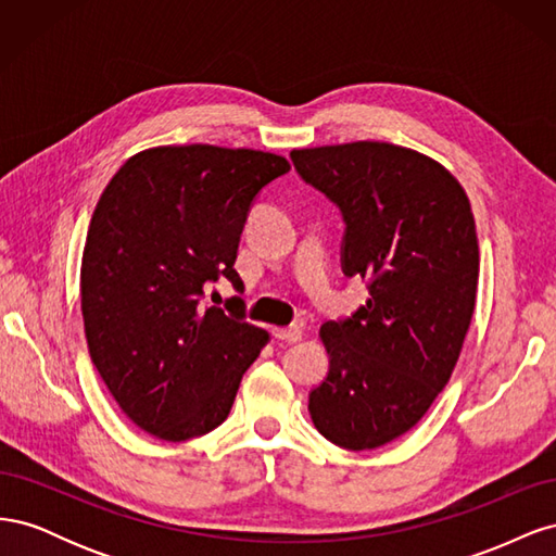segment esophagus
Instances as JSON below:
<instances>
[{
    "label": "esophagus",
    "mask_w": 556,
    "mask_h": 556,
    "mask_svg": "<svg viewBox=\"0 0 556 556\" xmlns=\"http://www.w3.org/2000/svg\"><path fill=\"white\" fill-rule=\"evenodd\" d=\"M274 336L278 341H288V343H296L301 341V336H304V331H301L299 325H292V327H280V329H274Z\"/></svg>",
    "instance_id": "esophagus-1"
}]
</instances>
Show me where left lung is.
<instances>
[{"mask_svg":"<svg viewBox=\"0 0 556 556\" xmlns=\"http://www.w3.org/2000/svg\"><path fill=\"white\" fill-rule=\"evenodd\" d=\"M343 213V274L366 280L352 317L319 329L329 374L308 396L315 429L345 450L410 431L447 384L478 292L470 201L417 150L355 141L290 153Z\"/></svg>","mask_w":556,"mask_h":556,"instance_id":"left-lung-1","label":"left lung"}]
</instances>
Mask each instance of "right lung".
Wrapping results in <instances>:
<instances>
[{
  "mask_svg": "<svg viewBox=\"0 0 556 556\" xmlns=\"http://www.w3.org/2000/svg\"><path fill=\"white\" fill-rule=\"evenodd\" d=\"M290 162L262 150L160 146L129 157L92 213L80 311L92 364L117 406L155 439L180 443L220 427L268 331L201 306L233 268L252 201Z\"/></svg>",
  "mask_w": 556,
  "mask_h": 556,
  "instance_id": "1",
  "label": "right lung"
}]
</instances>
